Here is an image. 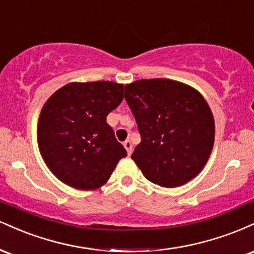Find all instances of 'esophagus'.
Segmentation results:
<instances>
[{"label":"esophagus","instance_id":"1","mask_svg":"<svg viewBox=\"0 0 254 254\" xmlns=\"http://www.w3.org/2000/svg\"><path fill=\"white\" fill-rule=\"evenodd\" d=\"M124 147L127 151V155H131V153H132V144H131V141H129V139H127V141H125Z\"/></svg>","mask_w":254,"mask_h":254}]
</instances>
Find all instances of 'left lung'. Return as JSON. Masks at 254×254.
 <instances>
[{
  "mask_svg": "<svg viewBox=\"0 0 254 254\" xmlns=\"http://www.w3.org/2000/svg\"><path fill=\"white\" fill-rule=\"evenodd\" d=\"M141 143L131 159L143 176L162 188H177L202 171L215 138L214 117L196 89L167 78L125 86Z\"/></svg>",
  "mask_w": 254,
  "mask_h": 254,
  "instance_id": "obj_1",
  "label": "left lung"
}]
</instances>
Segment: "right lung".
<instances>
[{"label": "right lung", "mask_w": 254, "mask_h": 254, "mask_svg": "<svg viewBox=\"0 0 254 254\" xmlns=\"http://www.w3.org/2000/svg\"><path fill=\"white\" fill-rule=\"evenodd\" d=\"M123 84L72 82L51 95L38 122L44 161L61 182L78 190L100 188L127 155L107 115L123 100Z\"/></svg>", "instance_id": "1"}]
</instances>
